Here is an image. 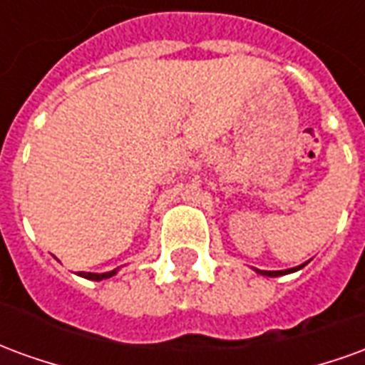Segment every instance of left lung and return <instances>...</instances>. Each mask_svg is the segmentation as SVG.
Returning <instances> with one entry per match:
<instances>
[{"label":"left lung","instance_id":"8db88e82","mask_svg":"<svg viewBox=\"0 0 365 365\" xmlns=\"http://www.w3.org/2000/svg\"><path fill=\"white\" fill-rule=\"evenodd\" d=\"M305 266V264H301L297 268H291V269H279V272H268V269H256L260 275H268V277H277V275H285V274H291V272H297Z\"/></svg>","mask_w":365,"mask_h":365}]
</instances>
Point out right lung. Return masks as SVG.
I'll list each match as a JSON object with an SVG mask.
<instances>
[{
    "label": "right lung",
    "mask_w": 365,
    "mask_h": 365,
    "mask_svg": "<svg viewBox=\"0 0 365 365\" xmlns=\"http://www.w3.org/2000/svg\"><path fill=\"white\" fill-rule=\"evenodd\" d=\"M119 272V268L111 269V272H105V274H90V272H80L78 275H82L86 279H93V282H101V279H107V277H111Z\"/></svg>",
    "instance_id": "obj_1"
}]
</instances>
